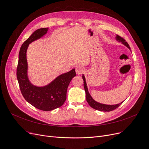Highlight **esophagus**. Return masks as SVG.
<instances>
[{
	"mask_svg": "<svg viewBox=\"0 0 149 149\" xmlns=\"http://www.w3.org/2000/svg\"><path fill=\"white\" fill-rule=\"evenodd\" d=\"M84 72V68L82 67H77L76 68V73L77 74H81Z\"/></svg>",
	"mask_w": 149,
	"mask_h": 149,
	"instance_id": "obj_1",
	"label": "esophagus"
}]
</instances>
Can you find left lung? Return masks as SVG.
Returning <instances> with one entry per match:
<instances>
[{"instance_id": "left-lung-1", "label": "left lung", "mask_w": 149, "mask_h": 149, "mask_svg": "<svg viewBox=\"0 0 149 149\" xmlns=\"http://www.w3.org/2000/svg\"><path fill=\"white\" fill-rule=\"evenodd\" d=\"M116 40L118 41V42H121L123 45H124L125 46H126L127 48H129V49H130L129 45H128V43L126 41V40L123 38L122 37H120L118 35H117L116 36ZM82 79L84 80V89L85 91V94H86V101L88 102V103L89 104V105L94 108V109L98 110L100 111H104V112H109L111 111H113L116 109V108H117L120 104L123 103V102H122L118 104H112V105H109V104H102L100 103H99L95 101L91 96V95L90 94L89 92H88V88H87L86 86V83L85 81V78L84 75L83 74L82 76Z\"/></svg>"}]
</instances>
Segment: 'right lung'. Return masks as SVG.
<instances>
[{
  "label": "right lung",
  "instance_id": "1",
  "mask_svg": "<svg viewBox=\"0 0 149 149\" xmlns=\"http://www.w3.org/2000/svg\"><path fill=\"white\" fill-rule=\"evenodd\" d=\"M47 28H40L34 31L22 45L17 68V78L23 97L28 103L38 109L49 111L61 107L66 100L67 90L71 80L76 74L75 69L58 76L44 86L32 84L28 77V62L26 52L29 45L40 39L47 33Z\"/></svg>",
  "mask_w": 149,
  "mask_h": 149
}]
</instances>
